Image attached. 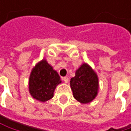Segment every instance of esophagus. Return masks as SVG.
Returning <instances> with one entry per match:
<instances>
[{"label":"esophagus","mask_w":131,"mask_h":131,"mask_svg":"<svg viewBox=\"0 0 131 131\" xmlns=\"http://www.w3.org/2000/svg\"><path fill=\"white\" fill-rule=\"evenodd\" d=\"M61 79L64 81V83H68V81H69V78H68L67 77H62Z\"/></svg>","instance_id":"1"}]
</instances>
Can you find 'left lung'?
Wrapping results in <instances>:
<instances>
[{"instance_id":"left-lung-1","label":"left lung","mask_w":131,"mask_h":131,"mask_svg":"<svg viewBox=\"0 0 131 131\" xmlns=\"http://www.w3.org/2000/svg\"><path fill=\"white\" fill-rule=\"evenodd\" d=\"M70 87L73 97L81 103L92 101L97 95L99 80L96 73L86 64H83L70 80Z\"/></svg>"}]
</instances>
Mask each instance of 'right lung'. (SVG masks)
I'll list each match as a JSON object with an SVG mask.
<instances>
[{
    "mask_svg": "<svg viewBox=\"0 0 131 131\" xmlns=\"http://www.w3.org/2000/svg\"><path fill=\"white\" fill-rule=\"evenodd\" d=\"M61 83L58 73L45 60H42L32 69L30 74L29 92L34 99L46 102L53 97L57 85Z\"/></svg>",
    "mask_w": 131,
    "mask_h": 131,
    "instance_id": "obj_1",
    "label": "right lung"
}]
</instances>
